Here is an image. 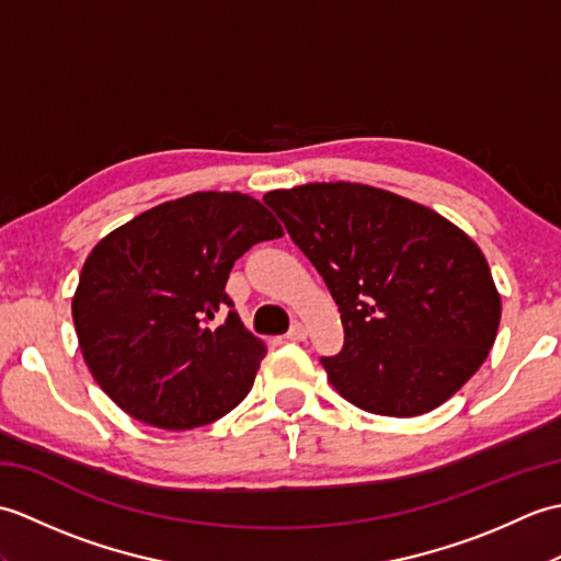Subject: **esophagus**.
Returning <instances> with one entry per match:
<instances>
[{
    "mask_svg": "<svg viewBox=\"0 0 561 561\" xmlns=\"http://www.w3.org/2000/svg\"><path fill=\"white\" fill-rule=\"evenodd\" d=\"M308 337V330H306V325H301V323H294L291 328H289V332H287V340L289 342H301V340H306Z\"/></svg>",
    "mask_w": 561,
    "mask_h": 561,
    "instance_id": "obj_1",
    "label": "esophagus"
}]
</instances>
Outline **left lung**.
<instances>
[{"label": "left lung", "mask_w": 561, "mask_h": 561, "mask_svg": "<svg viewBox=\"0 0 561 561\" xmlns=\"http://www.w3.org/2000/svg\"><path fill=\"white\" fill-rule=\"evenodd\" d=\"M340 306L344 347L328 380L359 410H436L484 364L502 296L472 238L438 211L362 183L262 197Z\"/></svg>", "instance_id": "left-lung-1"}]
</instances>
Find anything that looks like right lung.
Here are the masks:
<instances>
[{
  "instance_id": "1",
  "label": "right lung",
  "mask_w": 561,
  "mask_h": 561,
  "mask_svg": "<svg viewBox=\"0 0 561 561\" xmlns=\"http://www.w3.org/2000/svg\"><path fill=\"white\" fill-rule=\"evenodd\" d=\"M284 236L241 193H193L117 226L91 250L71 299L91 376L135 420L183 432L217 422L253 388L267 347L226 306L233 262Z\"/></svg>"
}]
</instances>
